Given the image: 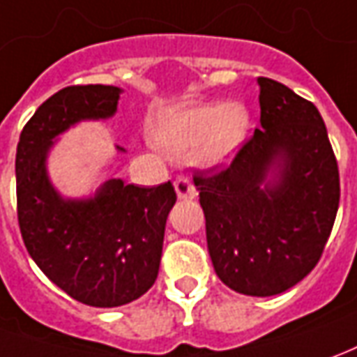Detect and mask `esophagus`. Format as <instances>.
I'll use <instances>...</instances> for the list:
<instances>
[{
  "instance_id": "esophagus-1",
  "label": "esophagus",
  "mask_w": 357,
  "mask_h": 357,
  "mask_svg": "<svg viewBox=\"0 0 357 357\" xmlns=\"http://www.w3.org/2000/svg\"><path fill=\"white\" fill-rule=\"evenodd\" d=\"M174 190H176V196L181 198V200H192L194 196H196V186L194 183L188 178V176H176V181H174Z\"/></svg>"
}]
</instances>
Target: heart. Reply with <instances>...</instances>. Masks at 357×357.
I'll list each match as a JSON object with an SVG mask.
<instances>
[{"label": "heart", "mask_w": 357, "mask_h": 357, "mask_svg": "<svg viewBox=\"0 0 357 357\" xmlns=\"http://www.w3.org/2000/svg\"><path fill=\"white\" fill-rule=\"evenodd\" d=\"M249 128V110L239 102H206L159 110L151 120L149 134L167 153L198 149L204 163L220 165L239 151Z\"/></svg>", "instance_id": "1"}]
</instances>
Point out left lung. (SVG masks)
I'll return each mask as SVG.
<instances>
[{
  "label": "left lung",
  "mask_w": 357,
  "mask_h": 357,
  "mask_svg": "<svg viewBox=\"0 0 357 357\" xmlns=\"http://www.w3.org/2000/svg\"><path fill=\"white\" fill-rule=\"evenodd\" d=\"M260 128L233 163L194 176L213 270L237 294L278 296L317 266L340 202V178L313 102L258 77Z\"/></svg>",
  "instance_id": "8db88e82"
}]
</instances>
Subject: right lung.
Masks as SVG:
<instances>
[{
	"mask_svg": "<svg viewBox=\"0 0 357 357\" xmlns=\"http://www.w3.org/2000/svg\"><path fill=\"white\" fill-rule=\"evenodd\" d=\"M120 93L112 85L58 91L26 122L15 157L24 247L56 286L91 307L126 305L153 286L176 202L171 181L144 188L108 178L87 198H66L52 184L48 155L58 136L85 120L114 116Z\"/></svg>",
	"mask_w": 357,
	"mask_h": 357,
	"instance_id": "add662e5",
	"label": "right lung"
}]
</instances>
